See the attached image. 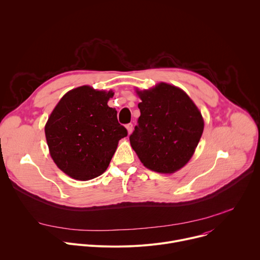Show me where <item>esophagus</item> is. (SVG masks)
Returning <instances> with one entry per match:
<instances>
[{
    "label": "esophagus",
    "mask_w": 260,
    "mask_h": 260,
    "mask_svg": "<svg viewBox=\"0 0 260 260\" xmlns=\"http://www.w3.org/2000/svg\"><path fill=\"white\" fill-rule=\"evenodd\" d=\"M125 127H126V129H127V133L131 134L132 131H133V124H132V123H128V124L125 125Z\"/></svg>",
    "instance_id": "1"
}]
</instances>
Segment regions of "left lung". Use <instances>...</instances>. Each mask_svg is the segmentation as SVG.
<instances>
[{"mask_svg":"<svg viewBox=\"0 0 260 260\" xmlns=\"http://www.w3.org/2000/svg\"><path fill=\"white\" fill-rule=\"evenodd\" d=\"M141 115L129 142L141 162L151 171L172 174L192 157L204 119L192 100L168 83L139 91Z\"/></svg>","mask_w":260,"mask_h":260,"instance_id":"obj_1","label":"left lung"}]
</instances>
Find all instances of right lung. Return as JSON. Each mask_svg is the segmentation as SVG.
I'll list each match as a JSON object with an SVG mask.
<instances>
[{
    "label": "right lung",
    "instance_id": "right-lung-1",
    "mask_svg": "<svg viewBox=\"0 0 260 260\" xmlns=\"http://www.w3.org/2000/svg\"><path fill=\"white\" fill-rule=\"evenodd\" d=\"M113 95L83 85L68 91L50 114L45 125L49 152L71 178L87 181L102 175L127 136L117 111L107 105Z\"/></svg>",
    "mask_w": 260,
    "mask_h": 260
}]
</instances>
